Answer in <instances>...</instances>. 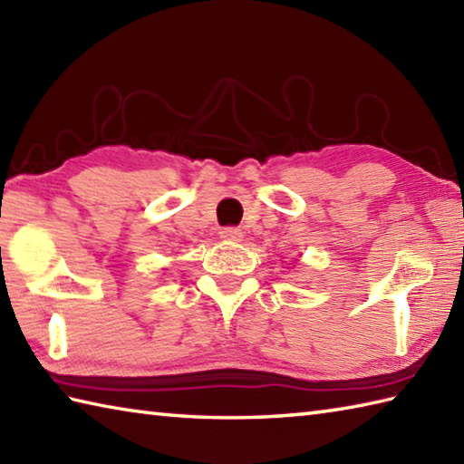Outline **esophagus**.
Returning a JSON list of instances; mask_svg holds the SVG:
<instances>
[{"mask_svg":"<svg viewBox=\"0 0 464 464\" xmlns=\"http://www.w3.org/2000/svg\"><path fill=\"white\" fill-rule=\"evenodd\" d=\"M219 235L225 241H241L243 239V231L239 229V227H223Z\"/></svg>","mask_w":464,"mask_h":464,"instance_id":"esophagus-1","label":"esophagus"}]
</instances>
